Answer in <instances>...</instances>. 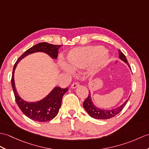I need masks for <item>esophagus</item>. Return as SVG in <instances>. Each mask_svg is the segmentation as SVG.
<instances>
[{
  "instance_id": "obj_1",
  "label": "esophagus",
  "mask_w": 149,
  "mask_h": 149,
  "mask_svg": "<svg viewBox=\"0 0 149 149\" xmlns=\"http://www.w3.org/2000/svg\"><path fill=\"white\" fill-rule=\"evenodd\" d=\"M79 86V84L78 82H74V84H72V85L71 86V88L72 89H75L76 88H77Z\"/></svg>"
}]
</instances>
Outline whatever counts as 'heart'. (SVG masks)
Returning a JSON list of instances; mask_svg holds the SVG:
<instances>
[{"label":"heart","mask_w":149,"mask_h":149,"mask_svg":"<svg viewBox=\"0 0 149 149\" xmlns=\"http://www.w3.org/2000/svg\"><path fill=\"white\" fill-rule=\"evenodd\" d=\"M67 58L70 66L75 70L85 68L90 65V71L95 74L109 63V57L105 47L101 46L75 48L68 52ZM61 67L65 70H72V68L63 62L61 63Z\"/></svg>","instance_id":"b5f03b06"}]
</instances>
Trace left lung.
<instances>
[{
  "label": "left lung",
  "mask_w": 149,
  "mask_h": 149,
  "mask_svg": "<svg viewBox=\"0 0 149 149\" xmlns=\"http://www.w3.org/2000/svg\"><path fill=\"white\" fill-rule=\"evenodd\" d=\"M119 58L120 60H122L124 63H126L127 65V66L130 68V70H131L125 55H124L120 50H119ZM130 97V96L122 105L116 107L115 109L110 110L103 109L98 108V107H97L94 104V103L93 102L91 99V93L89 91L88 98L85 100V101L84 102H83V107H84L86 111L87 112L89 115L91 117H93V118H95L96 119H108L116 116L117 113H119L121 111L124 107L126 105Z\"/></svg>",
  "instance_id": "left-lung-1"
}]
</instances>
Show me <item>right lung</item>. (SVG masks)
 <instances>
[{
  "instance_id": "obj_1",
  "label": "right lung",
  "mask_w": 149,
  "mask_h": 149,
  "mask_svg": "<svg viewBox=\"0 0 149 149\" xmlns=\"http://www.w3.org/2000/svg\"><path fill=\"white\" fill-rule=\"evenodd\" d=\"M62 45H53L47 42L39 43L30 49L26 50L18 60L16 61L14 65L13 70V74L11 78V85L15 96L16 102L19 108L25 115L35 121L40 123L47 122L52 120L57 116L60 109L62 98L65 93L67 92L68 89L67 88L62 89L57 86L54 87L49 94L45 96L42 100L37 102H26L20 97L16 91L15 82V69L19 62L25 58L26 56L31 54L42 52L44 53L56 60L58 57V51Z\"/></svg>"
}]
</instances>
